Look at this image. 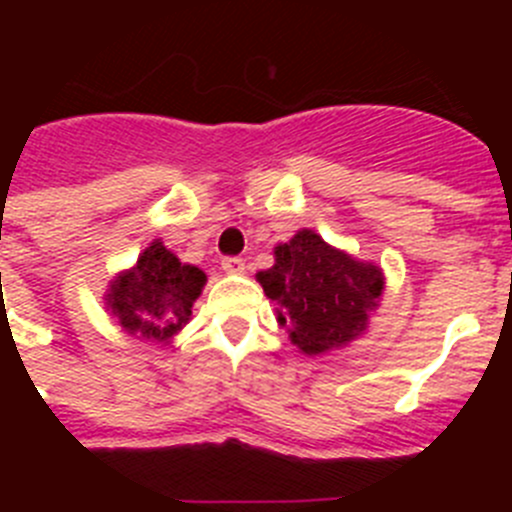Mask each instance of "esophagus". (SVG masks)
I'll return each mask as SVG.
<instances>
[{"label":"esophagus","instance_id":"obj_1","mask_svg":"<svg viewBox=\"0 0 512 512\" xmlns=\"http://www.w3.org/2000/svg\"><path fill=\"white\" fill-rule=\"evenodd\" d=\"M223 269L230 271V274H241V271L246 269V264H243L241 256H225V259H223Z\"/></svg>","mask_w":512,"mask_h":512}]
</instances>
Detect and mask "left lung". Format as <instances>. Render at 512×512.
Returning <instances> with one entry per match:
<instances>
[{
	"label": "left lung",
	"instance_id": "obj_1",
	"mask_svg": "<svg viewBox=\"0 0 512 512\" xmlns=\"http://www.w3.org/2000/svg\"><path fill=\"white\" fill-rule=\"evenodd\" d=\"M274 253L277 264L259 271V282L279 305L292 343L305 354H323L354 341L382 295L379 266L354 261L312 230H300Z\"/></svg>",
	"mask_w": 512,
	"mask_h": 512
}]
</instances>
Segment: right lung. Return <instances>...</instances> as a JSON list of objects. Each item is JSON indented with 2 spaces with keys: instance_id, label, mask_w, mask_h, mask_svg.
I'll return each instance as SVG.
<instances>
[{
  "instance_id": "1",
  "label": "right lung",
  "mask_w": 512,
  "mask_h": 512,
  "mask_svg": "<svg viewBox=\"0 0 512 512\" xmlns=\"http://www.w3.org/2000/svg\"><path fill=\"white\" fill-rule=\"evenodd\" d=\"M205 279L197 266L182 264L156 241L146 248L135 269L112 282L107 305L133 336L156 343L169 341L192 318V305Z\"/></svg>"
}]
</instances>
